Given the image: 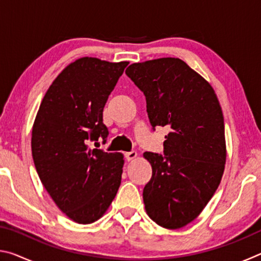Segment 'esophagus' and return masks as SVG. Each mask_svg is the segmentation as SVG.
Instances as JSON below:
<instances>
[{"instance_id": "esophagus-1", "label": "esophagus", "mask_w": 261, "mask_h": 261, "mask_svg": "<svg viewBox=\"0 0 261 261\" xmlns=\"http://www.w3.org/2000/svg\"><path fill=\"white\" fill-rule=\"evenodd\" d=\"M124 156L126 159V161H132L134 159L137 158V152L136 151H130V152H126L124 154Z\"/></svg>"}]
</instances>
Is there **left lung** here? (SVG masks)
Masks as SVG:
<instances>
[{
  "instance_id": "obj_1",
  "label": "left lung",
  "mask_w": 261,
  "mask_h": 261,
  "mask_svg": "<svg viewBox=\"0 0 261 261\" xmlns=\"http://www.w3.org/2000/svg\"><path fill=\"white\" fill-rule=\"evenodd\" d=\"M125 73L146 98L152 129H169L163 154L144 153L152 166L143 191L145 208L159 226L182 228L201 213L222 178L227 153L219 100L179 59L134 63Z\"/></svg>"
}]
</instances>
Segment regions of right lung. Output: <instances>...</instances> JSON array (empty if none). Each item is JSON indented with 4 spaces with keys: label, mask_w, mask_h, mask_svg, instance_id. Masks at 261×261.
Here are the masks:
<instances>
[{
    "label": "right lung",
    "mask_w": 261,
    "mask_h": 261,
    "mask_svg": "<svg viewBox=\"0 0 261 261\" xmlns=\"http://www.w3.org/2000/svg\"><path fill=\"white\" fill-rule=\"evenodd\" d=\"M127 62L83 57L48 88L32 130V156L51 199L77 223H92L108 210L121 185V153L91 148L109 135L102 113Z\"/></svg>",
    "instance_id": "right-lung-1"
}]
</instances>
